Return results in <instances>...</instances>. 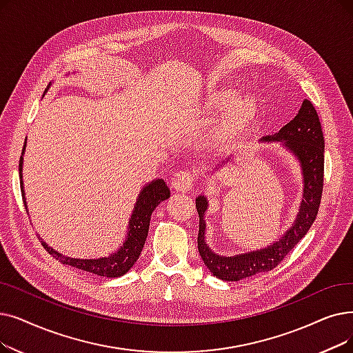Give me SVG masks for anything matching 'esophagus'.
<instances>
[{"label":"esophagus","instance_id":"34e87169","mask_svg":"<svg viewBox=\"0 0 353 353\" xmlns=\"http://www.w3.org/2000/svg\"><path fill=\"white\" fill-rule=\"evenodd\" d=\"M194 173L189 172V170H183V172H177L173 177L172 185L177 192H188L193 188L194 183Z\"/></svg>","mask_w":353,"mask_h":353}]
</instances>
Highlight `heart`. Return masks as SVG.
Here are the masks:
<instances>
[{"mask_svg":"<svg viewBox=\"0 0 353 353\" xmlns=\"http://www.w3.org/2000/svg\"><path fill=\"white\" fill-rule=\"evenodd\" d=\"M236 95L235 89H213L205 97L202 108L206 112L222 110L229 103L228 110L221 117L219 122L210 132V140L214 145L223 147L231 143L235 137L247 127L258 111L256 99L251 95L241 97L233 101Z\"/></svg>","mask_w":353,"mask_h":353,"instance_id":"b5f03b06","label":"heart"}]
</instances>
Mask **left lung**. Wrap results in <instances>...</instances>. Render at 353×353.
<instances>
[{
  "mask_svg": "<svg viewBox=\"0 0 353 353\" xmlns=\"http://www.w3.org/2000/svg\"><path fill=\"white\" fill-rule=\"evenodd\" d=\"M261 141H281L300 161L304 183L300 210L293 226H290L288 231L270 247L234 256H223L214 254L205 242V212L208 209V201L205 196H197L199 254L210 272L225 281H239L277 267L307 234L319 212L321 192H323L325 137L313 103L304 99L294 119H291L277 134L264 137Z\"/></svg>",
  "mask_w": 353,
  "mask_h": 353,
  "instance_id": "1",
  "label": "left lung"
}]
</instances>
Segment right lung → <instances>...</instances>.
Masks as SVG:
<instances>
[{
    "label": "right lung",
    "mask_w": 353,
    "mask_h": 353,
    "mask_svg": "<svg viewBox=\"0 0 353 353\" xmlns=\"http://www.w3.org/2000/svg\"><path fill=\"white\" fill-rule=\"evenodd\" d=\"M24 150H26V143H24L23 152L20 157L19 170H20L21 194L24 199V206L27 209L24 189H23L24 188L23 186ZM168 197H170V190H168L165 181L163 179L152 180L151 183H148V185H145L143 188L139 199H137V203H135L132 214H131L125 242L121 245V248L118 251H115L110 256H102V258H97V259L72 258V256H66L63 254L54 251L44 241H40V242L46 251H48L53 258L59 259V261L65 265L79 268L82 271L97 274V275H101V277H106V279L121 277V275H124L125 272H128L131 270V267L137 263V259H139V256L144 248V243H145V239L148 235V228H150V219H151L152 210H154L163 201H165V199H168Z\"/></svg>",
    "instance_id": "add662e5"
}]
</instances>
